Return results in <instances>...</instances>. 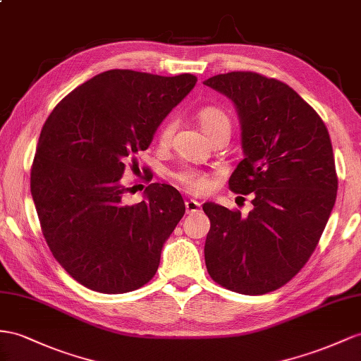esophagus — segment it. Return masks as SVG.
Wrapping results in <instances>:
<instances>
[{
	"label": "esophagus",
	"mask_w": 361,
	"mask_h": 361,
	"mask_svg": "<svg viewBox=\"0 0 361 361\" xmlns=\"http://www.w3.org/2000/svg\"><path fill=\"white\" fill-rule=\"evenodd\" d=\"M184 204H186L188 214H195V212H198L201 209V204L197 200H188L186 202H184Z\"/></svg>",
	"instance_id": "1"
}]
</instances>
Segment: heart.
<instances>
[{
    "label": "heart",
    "instance_id": "obj_1",
    "mask_svg": "<svg viewBox=\"0 0 361 361\" xmlns=\"http://www.w3.org/2000/svg\"><path fill=\"white\" fill-rule=\"evenodd\" d=\"M197 118H198V123H200L201 129L209 137L221 131V129H230L228 116L224 113L223 109H219L216 106L201 108L198 111ZM173 128L175 126H173L172 120H168V122L163 123V126L160 128V133H159V142L161 145H168L171 142V137L173 134ZM172 177L180 184L181 188H184L190 193H197V195L206 193L210 189V178L204 172H200L197 169L183 168L177 172H173Z\"/></svg>",
    "mask_w": 361,
    "mask_h": 361
}]
</instances>
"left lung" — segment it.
<instances>
[{
  "mask_svg": "<svg viewBox=\"0 0 361 361\" xmlns=\"http://www.w3.org/2000/svg\"><path fill=\"white\" fill-rule=\"evenodd\" d=\"M233 102L244 160L228 186L255 193L247 216L204 202V257L212 279L247 295L281 288L307 264L337 197L332 145L323 120L291 87L252 71L204 80Z\"/></svg>",
  "mask_w": 361,
  "mask_h": 361,
  "instance_id": "obj_1",
  "label": "left lung"
}]
</instances>
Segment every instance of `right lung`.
Returning <instances> with one entry per match:
<instances>
[{
    "label": "right lung",
    "mask_w": 361,
    "mask_h": 361,
    "mask_svg": "<svg viewBox=\"0 0 361 361\" xmlns=\"http://www.w3.org/2000/svg\"><path fill=\"white\" fill-rule=\"evenodd\" d=\"M197 84L109 70L63 97L44 123L30 173L42 233L66 271L87 288L122 294L149 282L186 206L169 184L151 183L125 204L126 163Z\"/></svg>",
    "instance_id": "add662e5"
}]
</instances>
